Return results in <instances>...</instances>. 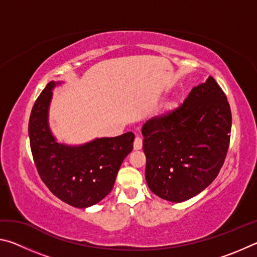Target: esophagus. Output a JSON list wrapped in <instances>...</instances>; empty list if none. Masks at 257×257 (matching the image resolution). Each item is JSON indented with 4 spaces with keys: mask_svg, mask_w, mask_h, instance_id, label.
I'll return each mask as SVG.
<instances>
[{
    "mask_svg": "<svg viewBox=\"0 0 257 257\" xmlns=\"http://www.w3.org/2000/svg\"><path fill=\"white\" fill-rule=\"evenodd\" d=\"M142 146H143V139L141 137L137 136L136 138H135V141H134V150L135 151L141 150Z\"/></svg>",
    "mask_w": 257,
    "mask_h": 257,
    "instance_id": "34e87169",
    "label": "esophagus"
}]
</instances>
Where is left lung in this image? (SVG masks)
Segmentation results:
<instances>
[{
  "instance_id": "left-lung-1",
  "label": "left lung",
  "mask_w": 257,
  "mask_h": 257,
  "mask_svg": "<svg viewBox=\"0 0 257 257\" xmlns=\"http://www.w3.org/2000/svg\"><path fill=\"white\" fill-rule=\"evenodd\" d=\"M231 111L227 96L208 77L180 104L142 128L150 189L173 203L201 193L219 175L229 149Z\"/></svg>"
}]
</instances>
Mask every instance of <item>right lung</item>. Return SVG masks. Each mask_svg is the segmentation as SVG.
I'll return each mask as SVG.
<instances>
[{
	"instance_id": "right-lung-1",
	"label": "right lung",
	"mask_w": 257,
	"mask_h": 257,
	"mask_svg": "<svg viewBox=\"0 0 257 257\" xmlns=\"http://www.w3.org/2000/svg\"><path fill=\"white\" fill-rule=\"evenodd\" d=\"M60 84L50 81L34 104L28 124L30 149L47 188L69 205L85 208L112 190L121 163L133 151L135 135L96 138L78 146L56 142L50 129L49 108L52 90Z\"/></svg>"
}]
</instances>
